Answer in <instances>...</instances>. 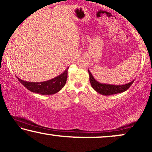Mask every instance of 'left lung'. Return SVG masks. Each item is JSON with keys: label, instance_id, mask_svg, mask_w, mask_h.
<instances>
[{"label": "left lung", "instance_id": "1", "mask_svg": "<svg viewBox=\"0 0 152 152\" xmlns=\"http://www.w3.org/2000/svg\"><path fill=\"white\" fill-rule=\"evenodd\" d=\"M88 73H89L90 76V82L91 84L92 87L96 92H97L99 94L103 95H114V94H118L120 93L127 90L130 86L132 85L134 80H132L127 84H124V85H111V84H106V83H101L96 80L93 76L92 75L91 73L88 69Z\"/></svg>", "mask_w": 152, "mask_h": 152}]
</instances>
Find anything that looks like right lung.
I'll use <instances>...</instances> for the list:
<instances>
[{"instance_id": "obj_1", "label": "right lung", "mask_w": 152, "mask_h": 152, "mask_svg": "<svg viewBox=\"0 0 152 152\" xmlns=\"http://www.w3.org/2000/svg\"><path fill=\"white\" fill-rule=\"evenodd\" d=\"M68 68L57 77L43 82H29L17 77L19 81L32 93L41 95H53L58 93L65 86L67 79Z\"/></svg>"}]
</instances>
